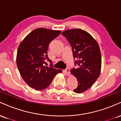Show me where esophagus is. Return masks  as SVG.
<instances>
[{
  "label": "esophagus",
  "mask_w": 121,
  "mask_h": 121,
  "mask_svg": "<svg viewBox=\"0 0 121 121\" xmlns=\"http://www.w3.org/2000/svg\"><path fill=\"white\" fill-rule=\"evenodd\" d=\"M65 73H66L67 75H69V73H70V69L69 68H66V69H65Z\"/></svg>",
  "instance_id": "obj_1"
}]
</instances>
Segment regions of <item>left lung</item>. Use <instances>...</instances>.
Instances as JSON below:
<instances>
[{"label":"left lung","instance_id":"left-lung-1","mask_svg":"<svg viewBox=\"0 0 121 121\" xmlns=\"http://www.w3.org/2000/svg\"><path fill=\"white\" fill-rule=\"evenodd\" d=\"M62 35L70 43L75 65L70 72L75 76L78 86L73 90L81 93L89 89L99 77L101 69V55L99 45L87 32L81 29H72L62 32Z\"/></svg>","mask_w":121,"mask_h":121}]
</instances>
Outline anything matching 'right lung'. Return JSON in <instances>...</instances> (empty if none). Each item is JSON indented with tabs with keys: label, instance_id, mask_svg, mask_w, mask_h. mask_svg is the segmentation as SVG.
<instances>
[{
	"label": "right lung",
	"instance_id": "obj_1",
	"mask_svg": "<svg viewBox=\"0 0 121 121\" xmlns=\"http://www.w3.org/2000/svg\"><path fill=\"white\" fill-rule=\"evenodd\" d=\"M60 30L39 28L32 31L21 42L18 47L16 64L21 76L29 86L36 91H41L49 86L61 69L53 68L48 58L50 43L60 34ZM47 60L50 67L45 66Z\"/></svg>",
	"mask_w": 121,
	"mask_h": 121
}]
</instances>
